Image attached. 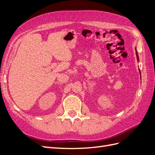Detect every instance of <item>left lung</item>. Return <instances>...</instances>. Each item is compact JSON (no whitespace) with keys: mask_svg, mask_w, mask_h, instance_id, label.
<instances>
[{"mask_svg":"<svg viewBox=\"0 0 155 155\" xmlns=\"http://www.w3.org/2000/svg\"><path fill=\"white\" fill-rule=\"evenodd\" d=\"M136 53H137V59H138V61L139 59H138V54H137V52H136Z\"/></svg>","mask_w":155,"mask_h":155,"instance_id":"8db88e82","label":"left lung"}]
</instances>
